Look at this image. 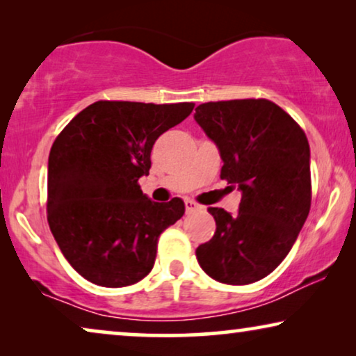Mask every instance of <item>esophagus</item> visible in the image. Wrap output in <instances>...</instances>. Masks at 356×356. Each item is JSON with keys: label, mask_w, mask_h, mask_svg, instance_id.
<instances>
[{"label": "esophagus", "mask_w": 356, "mask_h": 356, "mask_svg": "<svg viewBox=\"0 0 356 356\" xmlns=\"http://www.w3.org/2000/svg\"><path fill=\"white\" fill-rule=\"evenodd\" d=\"M184 206H186V212L188 213H193V212H197V211H201V206H199L197 202H194V201H191V199H186V201H184Z\"/></svg>", "instance_id": "34e87169"}]
</instances>
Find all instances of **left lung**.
<instances>
[{
    "label": "left lung",
    "instance_id": "obj_1",
    "mask_svg": "<svg viewBox=\"0 0 356 356\" xmlns=\"http://www.w3.org/2000/svg\"><path fill=\"white\" fill-rule=\"evenodd\" d=\"M194 120L220 152V178L241 191L233 216L209 207L217 228L196 250L197 262L222 284H252L285 259L308 218V139L266 99L209 102L197 106Z\"/></svg>",
    "mask_w": 356,
    "mask_h": 356
}]
</instances>
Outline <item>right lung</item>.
I'll list each match as a JSON object with an SVG mask.
<instances>
[{
  "mask_svg": "<svg viewBox=\"0 0 356 356\" xmlns=\"http://www.w3.org/2000/svg\"><path fill=\"white\" fill-rule=\"evenodd\" d=\"M194 104L95 102L72 118L48 157V225L63 256L92 284L133 285L152 270L157 241L184 202H154L139 186L160 134Z\"/></svg>",
  "mask_w": 356,
  "mask_h": 356,
  "instance_id": "1",
  "label": "right lung"
}]
</instances>
